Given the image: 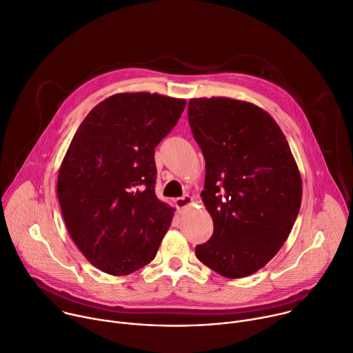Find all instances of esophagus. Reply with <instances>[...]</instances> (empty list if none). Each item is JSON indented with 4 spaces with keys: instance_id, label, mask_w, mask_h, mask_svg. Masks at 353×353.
<instances>
[{
    "instance_id": "obj_1",
    "label": "esophagus",
    "mask_w": 353,
    "mask_h": 353,
    "mask_svg": "<svg viewBox=\"0 0 353 353\" xmlns=\"http://www.w3.org/2000/svg\"><path fill=\"white\" fill-rule=\"evenodd\" d=\"M192 201H193V199H192L189 194H185V196L178 197V199L175 200V205H176V208H178L179 211H185V208H186L188 205H190Z\"/></svg>"
}]
</instances>
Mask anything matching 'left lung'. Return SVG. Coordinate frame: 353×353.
Here are the masks:
<instances>
[{
  "mask_svg": "<svg viewBox=\"0 0 353 353\" xmlns=\"http://www.w3.org/2000/svg\"><path fill=\"white\" fill-rule=\"evenodd\" d=\"M189 125L214 224L196 257L223 276H249L278 253L299 213L302 178L288 140L263 108L228 97L190 99Z\"/></svg>",
  "mask_w": 353,
  "mask_h": 353,
  "instance_id": "obj_1",
  "label": "left lung"
}]
</instances>
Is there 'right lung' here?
<instances>
[{"mask_svg":"<svg viewBox=\"0 0 353 353\" xmlns=\"http://www.w3.org/2000/svg\"><path fill=\"white\" fill-rule=\"evenodd\" d=\"M186 101L118 93L78 128L61 163L57 194L66 230L99 270L128 275L157 254L175 208L156 196L154 149Z\"/></svg>","mask_w":353,"mask_h":353,"instance_id":"add662e5","label":"right lung"}]
</instances>
